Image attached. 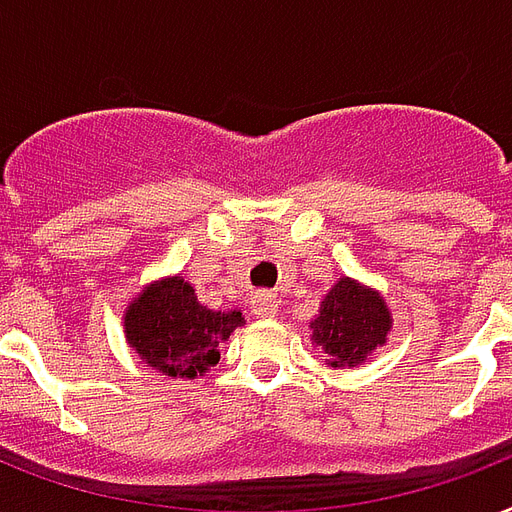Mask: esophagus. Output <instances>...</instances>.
I'll return each mask as SVG.
<instances>
[{
    "label": "esophagus",
    "mask_w": 512,
    "mask_h": 512,
    "mask_svg": "<svg viewBox=\"0 0 512 512\" xmlns=\"http://www.w3.org/2000/svg\"><path fill=\"white\" fill-rule=\"evenodd\" d=\"M251 310L253 315H259V318H275L277 315V296L275 293H256L251 301Z\"/></svg>",
    "instance_id": "esophagus-1"
}]
</instances>
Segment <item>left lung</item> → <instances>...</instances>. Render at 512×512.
Masks as SVG:
<instances>
[{"label": "left lung", "mask_w": 512, "mask_h": 512, "mask_svg": "<svg viewBox=\"0 0 512 512\" xmlns=\"http://www.w3.org/2000/svg\"><path fill=\"white\" fill-rule=\"evenodd\" d=\"M310 328L312 342L323 347L328 366H358L368 352L384 344L390 331V312L379 293L342 277L320 301L318 318Z\"/></svg>", "instance_id": "1"}]
</instances>
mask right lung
<instances>
[{
  "label": "right lung",
  "mask_w": 512,
  "mask_h": 512,
  "mask_svg": "<svg viewBox=\"0 0 512 512\" xmlns=\"http://www.w3.org/2000/svg\"><path fill=\"white\" fill-rule=\"evenodd\" d=\"M243 323V312L205 310L181 277L149 285L128 307L125 336L157 371L194 379L219 363V344Z\"/></svg>",
  "instance_id": "1"
}]
</instances>
